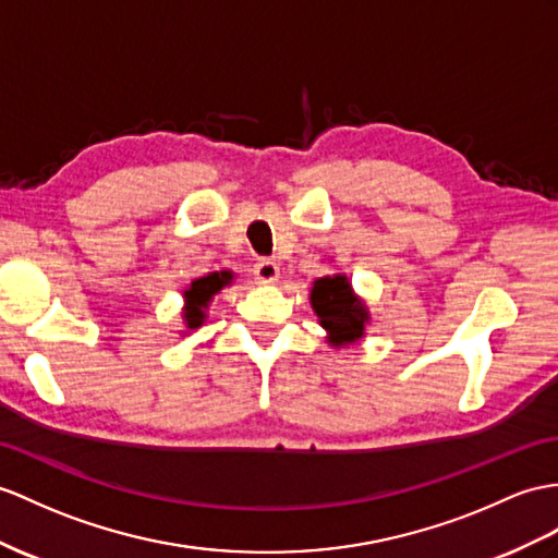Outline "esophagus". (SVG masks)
I'll return each mask as SVG.
<instances>
[{"instance_id": "obj_1", "label": "esophagus", "mask_w": 558, "mask_h": 558, "mask_svg": "<svg viewBox=\"0 0 558 558\" xmlns=\"http://www.w3.org/2000/svg\"><path fill=\"white\" fill-rule=\"evenodd\" d=\"M253 277L257 283H275L279 279V267L271 260H260L253 267Z\"/></svg>"}]
</instances>
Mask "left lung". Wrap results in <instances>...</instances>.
Returning <instances> with one entry per match:
<instances>
[{
    "instance_id": "1",
    "label": "left lung",
    "mask_w": 558,
    "mask_h": 558,
    "mask_svg": "<svg viewBox=\"0 0 558 558\" xmlns=\"http://www.w3.org/2000/svg\"><path fill=\"white\" fill-rule=\"evenodd\" d=\"M310 303L331 345L343 348L364 336V326L369 324V310L352 293L348 277L333 275L317 279L310 293Z\"/></svg>"
}]
</instances>
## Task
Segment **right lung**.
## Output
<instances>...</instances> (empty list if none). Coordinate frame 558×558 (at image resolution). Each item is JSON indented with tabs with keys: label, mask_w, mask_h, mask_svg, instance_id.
Masks as SVG:
<instances>
[{
	"label": "right lung",
	"mask_w": 558,
	"mask_h": 558,
	"mask_svg": "<svg viewBox=\"0 0 558 558\" xmlns=\"http://www.w3.org/2000/svg\"><path fill=\"white\" fill-rule=\"evenodd\" d=\"M232 271H210L206 277H198L189 283L184 291V324L186 329H198L206 322V310L213 301L215 293H220L227 283H232Z\"/></svg>",
	"instance_id": "add662e5"
}]
</instances>
